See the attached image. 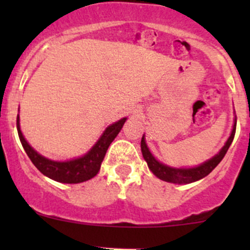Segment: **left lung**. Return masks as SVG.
<instances>
[{
	"label": "left lung",
	"mask_w": 250,
	"mask_h": 250,
	"mask_svg": "<svg viewBox=\"0 0 250 250\" xmlns=\"http://www.w3.org/2000/svg\"><path fill=\"white\" fill-rule=\"evenodd\" d=\"M236 123L237 120L234 118L233 127L231 130V134L229 137V139L226 140L225 145L221 147V150L216 153L215 156L210 158V160L206 161V162L201 163L200 166H196V167L191 168H174L169 167V166L165 165V163L160 162L158 160H156L155 156L151 153V151L148 150L147 144L145 141V135H143L141 138V152H143L144 160L146 161L148 166V169L151 170L158 179L163 181H167V183H173V184H190L195 183V181L201 180L204 176L208 175L219 163L221 162V160L224 158V156L228 152L229 147L232 144V140L234 138V133H236Z\"/></svg>",
	"instance_id": "1"
}]
</instances>
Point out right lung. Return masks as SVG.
Returning a JSON list of instances; mask_svg holds the SVG:
<instances>
[{"label": "right lung", "instance_id": "obj_1", "mask_svg": "<svg viewBox=\"0 0 250 250\" xmlns=\"http://www.w3.org/2000/svg\"><path fill=\"white\" fill-rule=\"evenodd\" d=\"M125 121H127V117H123L117 122L110 125L87 153L69 161L49 160V158L40 155L36 150H34V147L27 143L22 135L21 129H20L19 115L17 117V128L19 139L21 141L25 152L27 153L31 162L40 172L52 180L59 181V183L78 184L89 180L97 175L100 170V166H102L110 144L121 132Z\"/></svg>", "mask_w": 250, "mask_h": 250}]
</instances>
